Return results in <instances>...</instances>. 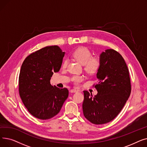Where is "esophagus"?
<instances>
[{
	"label": "esophagus",
	"mask_w": 147,
	"mask_h": 147,
	"mask_svg": "<svg viewBox=\"0 0 147 147\" xmlns=\"http://www.w3.org/2000/svg\"><path fill=\"white\" fill-rule=\"evenodd\" d=\"M78 92V90H76V89H71V90H70L71 93H75V92Z\"/></svg>",
	"instance_id": "34e87169"
}]
</instances>
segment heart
I'll return each instance as SVG.
<instances>
[{"label":"heart","mask_w":147,"mask_h":147,"mask_svg":"<svg viewBox=\"0 0 147 147\" xmlns=\"http://www.w3.org/2000/svg\"><path fill=\"white\" fill-rule=\"evenodd\" d=\"M73 57L79 63L84 65V68L89 73H95L99 68L101 62L98 58L92 57L90 51L86 47H79L77 48L72 53ZM68 64V60L65 59L62 66L65 68ZM83 79L82 76H74L71 80L75 84H78Z\"/></svg>","instance_id":"obj_1"}]
</instances>
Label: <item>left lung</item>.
<instances>
[{
    "instance_id": "obj_1",
    "label": "left lung",
    "mask_w": 147,
    "mask_h": 147,
    "mask_svg": "<svg viewBox=\"0 0 147 147\" xmlns=\"http://www.w3.org/2000/svg\"><path fill=\"white\" fill-rule=\"evenodd\" d=\"M97 95L84 90L82 105L84 116L95 125L113 120L125 106L131 92L129 69L120 54L114 49L102 52L99 58Z\"/></svg>"
}]
</instances>
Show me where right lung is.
Masks as SVG:
<instances>
[{
  "instance_id": "obj_1",
  "label": "right lung",
  "mask_w": 147,
  "mask_h": 147,
  "mask_svg": "<svg viewBox=\"0 0 147 147\" xmlns=\"http://www.w3.org/2000/svg\"><path fill=\"white\" fill-rule=\"evenodd\" d=\"M65 52L58 46H46L29 55L21 65L19 93L29 113L41 120L56 115L68 96L67 88L52 86L51 78L58 72Z\"/></svg>"
}]
</instances>
